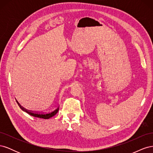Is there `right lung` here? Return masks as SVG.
<instances>
[{
	"label": "right lung",
	"mask_w": 153,
	"mask_h": 153,
	"mask_svg": "<svg viewBox=\"0 0 153 153\" xmlns=\"http://www.w3.org/2000/svg\"><path fill=\"white\" fill-rule=\"evenodd\" d=\"M17 103H18V106H20V108L23 111H24V112H25L26 113L32 115V116L35 117H38V118H42V119H49L50 117L54 116V115L58 112L59 108V107H57L56 109L53 110V112H49V113H47V114H44V113L41 114V113H36V112H30V111L27 110L25 109L24 107H22V106L19 103H18V102H17Z\"/></svg>",
	"instance_id": "right-lung-1"
}]
</instances>
